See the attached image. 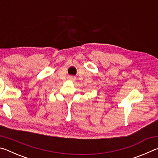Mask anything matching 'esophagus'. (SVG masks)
I'll list each match as a JSON object with an SVG mask.
<instances>
[{
  "label": "esophagus",
  "instance_id": "obj_1",
  "mask_svg": "<svg viewBox=\"0 0 158 158\" xmlns=\"http://www.w3.org/2000/svg\"><path fill=\"white\" fill-rule=\"evenodd\" d=\"M69 79L70 80V81H75V78H74V77H69Z\"/></svg>",
  "mask_w": 158,
  "mask_h": 158
}]
</instances>
